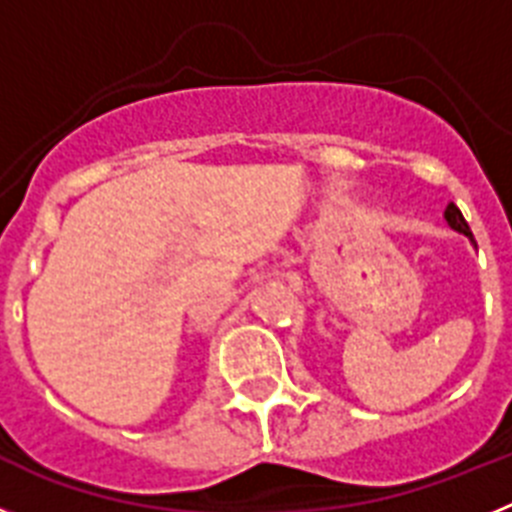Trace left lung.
<instances>
[{
    "label": "left lung",
    "instance_id": "1",
    "mask_svg": "<svg viewBox=\"0 0 512 512\" xmlns=\"http://www.w3.org/2000/svg\"><path fill=\"white\" fill-rule=\"evenodd\" d=\"M446 223H449L454 230H459V233H464V235H469V238H472V230H469V223H467V220H464V215H461V210L454 205V202H451V205L446 207ZM472 241H474V238H472Z\"/></svg>",
    "mask_w": 512,
    "mask_h": 512
}]
</instances>
